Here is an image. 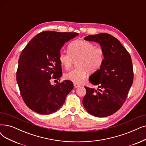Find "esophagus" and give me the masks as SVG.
<instances>
[{"label":"esophagus","mask_w":146,"mask_h":146,"mask_svg":"<svg viewBox=\"0 0 146 146\" xmlns=\"http://www.w3.org/2000/svg\"><path fill=\"white\" fill-rule=\"evenodd\" d=\"M74 86L75 88H78V87H80V84H77V83H74Z\"/></svg>","instance_id":"1"}]
</instances>
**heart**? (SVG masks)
I'll return each mask as SVG.
<instances>
[{
  "label": "heart",
  "instance_id": "b5f03b06",
  "mask_svg": "<svg viewBox=\"0 0 146 146\" xmlns=\"http://www.w3.org/2000/svg\"><path fill=\"white\" fill-rule=\"evenodd\" d=\"M68 53L60 52L59 61L60 65L68 70L77 61V68L65 75L66 80L80 84L87 76V71L95 72L100 68L104 60V51L102 48L90 42L75 40L68 45Z\"/></svg>",
  "mask_w": 146,
  "mask_h": 146
}]
</instances>
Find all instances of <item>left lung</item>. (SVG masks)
Listing matches in <instances>:
<instances>
[{"instance_id": "obj_1", "label": "left lung", "mask_w": 146, "mask_h": 146, "mask_svg": "<svg viewBox=\"0 0 146 146\" xmlns=\"http://www.w3.org/2000/svg\"><path fill=\"white\" fill-rule=\"evenodd\" d=\"M84 39L100 44L104 60L89 80L98 85V90L85 86L83 104L90 114L107 117L117 112L126 101L133 80L131 57L119 40L110 34L91 35Z\"/></svg>"}]
</instances>
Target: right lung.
<instances>
[{"mask_svg":"<svg viewBox=\"0 0 146 146\" xmlns=\"http://www.w3.org/2000/svg\"><path fill=\"white\" fill-rule=\"evenodd\" d=\"M78 35L75 32L44 31L34 37L23 50L19 60L17 81L26 106L40 114L56 112L65 102L74 85L65 80L51 85V79L62 75L59 61L65 42Z\"/></svg>","mask_w":146,"mask_h":146,"instance_id":"1","label":"right lung"}]
</instances>
